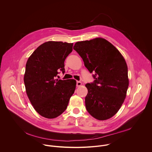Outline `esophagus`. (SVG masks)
I'll list each match as a JSON object with an SVG mask.
<instances>
[{
	"label": "esophagus",
	"instance_id": "1",
	"mask_svg": "<svg viewBox=\"0 0 152 152\" xmlns=\"http://www.w3.org/2000/svg\"><path fill=\"white\" fill-rule=\"evenodd\" d=\"M82 85L81 82L80 81H77V87H80Z\"/></svg>",
	"mask_w": 152,
	"mask_h": 152
}]
</instances>
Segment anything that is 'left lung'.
<instances>
[{"instance_id": "1", "label": "left lung", "mask_w": 152, "mask_h": 152, "mask_svg": "<svg viewBox=\"0 0 152 152\" xmlns=\"http://www.w3.org/2000/svg\"><path fill=\"white\" fill-rule=\"evenodd\" d=\"M95 79L86 86L88 113L98 120L114 116L121 108L129 86L128 66L119 50L102 38L78 42L74 47Z\"/></svg>"}]
</instances>
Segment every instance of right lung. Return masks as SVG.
<instances>
[{"label": "right lung", "mask_w": 152, "mask_h": 152, "mask_svg": "<svg viewBox=\"0 0 152 152\" xmlns=\"http://www.w3.org/2000/svg\"><path fill=\"white\" fill-rule=\"evenodd\" d=\"M73 43L50 41L39 46L28 58L24 76L28 98L36 112L48 119L55 118L66 108L74 93L76 81L56 79L65 72L64 61Z\"/></svg>", "instance_id": "add662e5"}]
</instances>
